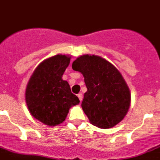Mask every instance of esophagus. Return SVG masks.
I'll list each match as a JSON object with an SVG mask.
<instances>
[{
  "label": "esophagus",
  "mask_w": 160,
  "mask_h": 160,
  "mask_svg": "<svg viewBox=\"0 0 160 160\" xmlns=\"http://www.w3.org/2000/svg\"><path fill=\"white\" fill-rule=\"evenodd\" d=\"M78 97L79 100H80V101H82V99H83L82 93H78Z\"/></svg>",
  "instance_id": "1"
}]
</instances>
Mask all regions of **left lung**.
<instances>
[{
    "mask_svg": "<svg viewBox=\"0 0 160 160\" xmlns=\"http://www.w3.org/2000/svg\"><path fill=\"white\" fill-rule=\"evenodd\" d=\"M82 74L87 91L82 108L91 124L102 129L115 127L130 108L131 94L127 82L112 63L95 55H83L72 63Z\"/></svg>",
    "mask_w": 160,
    "mask_h": 160,
    "instance_id": "left-lung-1",
    "label": "left lung"
}]
</instances>
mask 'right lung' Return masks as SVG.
Instances as JSON below:
<instances>
[{
  "mask_svg": "<svg viewBox=\"0 0 160 160\" xmlns=\"http://www.w3.org/2000/svg\"><path fill=\"white\" fill-rule=\"evenodd\" d=\"M71 56L58 54L42 61L32 74L25 92L27 108L33 117L53 127L63 122L69 109L79 104L62 77Z\"/></svg>",
  "mask_w": 160,
  "mask_h": 160,
  "instance_id": "obj_1",
  "label": "right lung"
}]
</instances>
